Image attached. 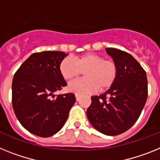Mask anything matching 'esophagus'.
<instances>
[{
	"label": "esophagus",
	"mask_w": 160,
	"mask_h": 160,
	"mask_svg": "<svg viewBox=\"0 0 160 160\" xmlns=\"http://www.w3.org/2000/svg\"><path fill=\"white\" fill-rule=\"evenodd\" d=\"M80 96L79 95V94H76V101H79V100H80Z\"/></svg>",
	"instance_id": "1"
}]
</instances>
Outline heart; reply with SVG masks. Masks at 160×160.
I'll list each match as a JSON object with an SVG mask.
<instances>
[{"instance_id":"obj_1","label":"heart","mask_w":160,"mask_h":160,"mask_svg":"<svg viewBox=\"0 0 160 160\" xmlns=\"http://www.w3.org/2000/svg\"><path fill=\"white\" fill-rule=\"evenodd\" d=\"M59 72L66 80H73L84 72V78L71 82L68 90L77 94L91 93L97 89L105 91L110 88L116 81L118 66L113 59L87 53L76 57L74 60L65 58L59 65Z\"/></svg>"}]
</instances>
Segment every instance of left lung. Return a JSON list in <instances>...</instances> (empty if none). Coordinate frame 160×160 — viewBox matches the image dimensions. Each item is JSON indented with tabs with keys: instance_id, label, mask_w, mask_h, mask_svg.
<instances>
[{
	"instance_id": "obj_1",
	"label": "left lung",
	"mask_w": 160,
	"mask_h": 160,
	"mask_svg": "<svg viewBox=\"0 0 160 160\" xmlns=\"http://www.w3.org/2000/svg\"><path fill=\"white\" fill-rule=\"evenodd\" d=\"M118 66L116 81L105 93L92 96L87 117L94 128L109 136L126 132L137 122L147 98L144 69L127 52L106 48Z\"/></svg>"
}]
</instances>
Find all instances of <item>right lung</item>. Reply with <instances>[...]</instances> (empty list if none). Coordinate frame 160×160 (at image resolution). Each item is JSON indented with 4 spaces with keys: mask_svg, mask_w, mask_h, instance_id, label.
I'll return each mask as SVG.
<instances>
[{
    "mask_svg": "<svg viewBox=\"0 0 160 160\" xmlns=\"http://www.w3.org/2000/svg\"><path fill=\"white\" fill-rule=\"evenodd\" d=\"M68 54L42 51L32 54L14 74L12 104L17 118L26 130L39 137L59 132L76 102L73 93H54L67 85L59 65Z\"/></svg>",
    "mask_w": 160,
    "mask_h": 160,
    "instance_id": "right-lung-1",
    "label": "right lung"
}]
</instances>
